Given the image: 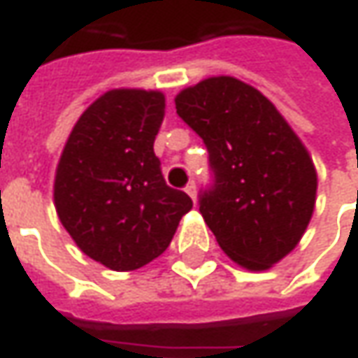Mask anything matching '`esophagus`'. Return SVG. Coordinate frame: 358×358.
I'll list each match as a JSON object with an SVG mask.
<instances>
[{
    "label": "esophagus",
    "instance_id": "obj_1",
    "mask_svg": "<svg viewBox=\"0 0 358 358\" xmlns=\"http://www.w3.org/2000/svg\"><path fill=\"white\" fill-rule=\"evenodd\" d=\"M185 191H187V195H189L191 199L197 201V185H195L193 181H191V183H189V185L185 187Z\"/></svg>",
    "mask_w": 358,
    "mask_h": 358
}]
</instances>
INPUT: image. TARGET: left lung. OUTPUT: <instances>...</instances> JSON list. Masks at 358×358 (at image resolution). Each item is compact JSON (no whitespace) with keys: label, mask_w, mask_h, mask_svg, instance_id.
<instances>
[{"label":"left lung","mask_w":358,"mask_h":358,"mask_svg":"<svg viewBox=\"0 0 358 358\" xmlns=\"http://www.w3.org/2000/svg\"><path fill=\"white\" fill-rule=\"evenodd\" d=\"M209 151L213 185L199 211L241 267L267 271L299 245L315 211L317 171L277 107L251 85L209 77L175 97Z\"/></svg>","instance_id":"left-lung-1"}]
</instances>
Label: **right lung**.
I'll use <instances>...</instances> for the list:
<instances>
[{
	"instance_id": "add662e5",
	"label": "right lung",
	"mask_w": 358,
	"mask_h": 358,
	"mask_svg": "<svg viewBox=\"0 0 358 358\" xmlns=\"http://www.w3.org/2000/svg\"><path fill=\"white\" fill-rule=\"evenodd\" d=\"M163 117L161 91L111 90L81 113L63 147L55 211L77 247L107 268L157 259L193 207L165 183L153 151Z\"/></svg>"
}]
</instances>
